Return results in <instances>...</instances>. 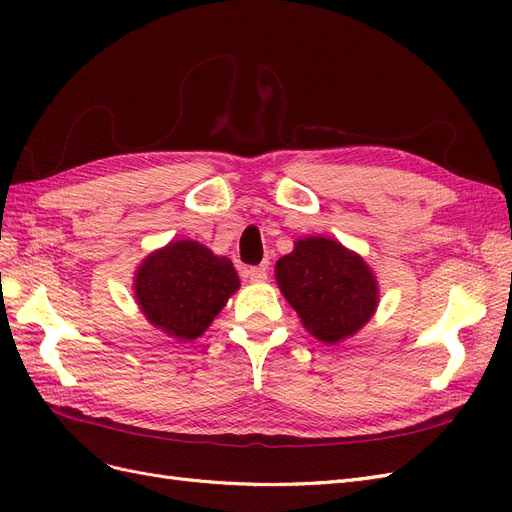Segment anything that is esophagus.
I'll return each mask as SVG.
<instances>
[{
	"mask_svg": "<svg viewBox=\"0 0 512 512\" xmlns=\"http://www.w3.org/2000/svg\"><path fill=\"white\" fill-rule=\"evenodd\" d=\"M245 275L250 277V282H254V284H262L267 280V269H262V267H250L245 271Z\"/></svg>",
	"mask_w": 512,
	"mask_h": 512,
	"instance_id": "34e87169",
	"label": "esophagus"
}]
</instances>
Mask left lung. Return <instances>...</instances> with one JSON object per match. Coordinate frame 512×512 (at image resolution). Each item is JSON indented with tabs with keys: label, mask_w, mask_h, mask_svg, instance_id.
Here are the masks:
<instances>
[{
	"label": "left lung",
	"mask_w": 512,
	"mask_h": 512,
	"mask_svg": "<svg viewBox=\"0 0 512 512\" xmlns=\"http://www.w3.org/2000/svg\"><path fill=\"white\" fill-rule=\"evenodd\" d=\"M275 282L309 335L339 344L359 333L376 314V273L333 237H303L275 262Z\"/></svg>",
	"instance_id": "1"
}]
</instances>
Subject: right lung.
<instances>
[{"instance_id": "add662e5", "label": "right lung", "mask_w": 512, "mask_h": 512, "mask_svg": "<svg viewBox=\"0 0 512 512\" xmlns=\"http://www.w3.org/2000/svg\"><path fill=\"white\" fill-rule=\"evenodd\" d=\"M239 275L226 256L181 239L153 250L134 271V299L153 327L177 342L203 335L228 299Z\"/></svg>"}]
</instances>
